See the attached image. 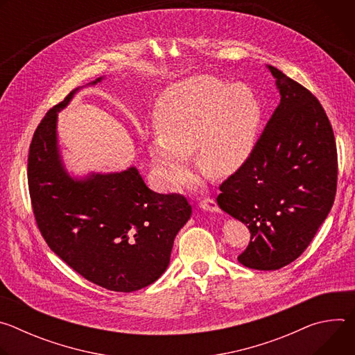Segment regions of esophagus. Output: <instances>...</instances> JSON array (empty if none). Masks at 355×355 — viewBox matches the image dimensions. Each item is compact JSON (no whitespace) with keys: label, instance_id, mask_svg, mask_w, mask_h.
Wrapping results in <instances>:
<instances>
[{"label":"esophagus","instance_id":"obj_1","mask_svg":"<svg viewBox=\"0 0 355 355\" xmlns=\"http://www.w3.org/2000/svg\"><path fill=\"white\" fill-rule=\"evenodd\" d=\"M199 208L204 209V211H209V212H219V207L216 202L212 199V198H202L199 200Z\"/></svg>","mask_w":355,"mask_h":355}]
</instances>
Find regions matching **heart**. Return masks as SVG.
<instances>
[{
  "instance_id": "b5f03b06",
  "label": "heart",
  "mask_w": 355,
  "mask_h": 355,
  "mask_svg": "<svg viewBox=\"0 0 355 355\" xmlns=\"http://www.w3.org/2000/svg\"><path fill=\"white\" fill-rule=\"evenodd\" d=\"M260 105L245 85L227 87L208 76L188 78L171 87L155 111L159 132L148 143L151 160L168 188H178L192 173L188 156L208 175L223 178L248 159Z\"/></svg>"
}]
</instances>
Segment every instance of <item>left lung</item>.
<instances>
[{
	"label": "left lung",
	"instance_id": "left-lung-1",
	"mask_svg": "<svg viewBox=\"0 0 355 355\" xmlns=\"http://www.w3.org/2000/svg\"><path fill=\"white\" fill-rule=\"evenodd\" d=\"M281 101L243 166L220 185L218 205L243 222L237 260L261 271L295 261L327 218L337 191V147L319 99L268 66Z\"/></svg>",
	"mask_w": 355,
	"mask_h": 355
}]
</instances>
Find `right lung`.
<instances>
[{"instance_id":"obj_1","label":"right lung","mask_w":355,"mask_h":355,"mask_svg":"<svg viewBox=\"0 0 355 355\" xmlns=\"http://www.w3.org/2000/svg\"><path fill=\"white\" fill-rule=\"evenodd\" d=\"M74 92L47 111L31 141L28 185L35 220L50 250L81 277L110 291L133 292L168 267L191 205L181 193L147 188L135 167L73 180L59 157L56 121Z\"/></svg>"}]
</instances>
